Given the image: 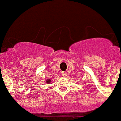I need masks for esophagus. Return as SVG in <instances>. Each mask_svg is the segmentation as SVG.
Returning <instances> with one entry per match:
<instances>
[{"label":"esophagus","mask_w":121,"mask_h":121,"mask_svg":"<svg viewBox=\"0 0 121 121\" xmlns=\"http://www.w3.org/2000/svg\"><path fill=\"white\" fill-rule=\"evenodd\" d=\"M62 76H64V77H67V72H62Z\"/></svg>","instance_id":"obj_1"}]
</instances>
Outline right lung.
<instances>
[{
  "label": "right lung",
  "instance_id": "obj_1",
  "mask_svg": "<svg viewBox=\"0 0 121 121\" xmlns=\"http://www.w3.org/2000/svg\"><path fill=\"white\" fill-rule=\"evenodd\" d=\"M51 82V80L50 79H48V80H46V83H48V84H49Z\"/></svg>",
  "mask_w": 121,
  "mask_h": 121
}]
</instances>
